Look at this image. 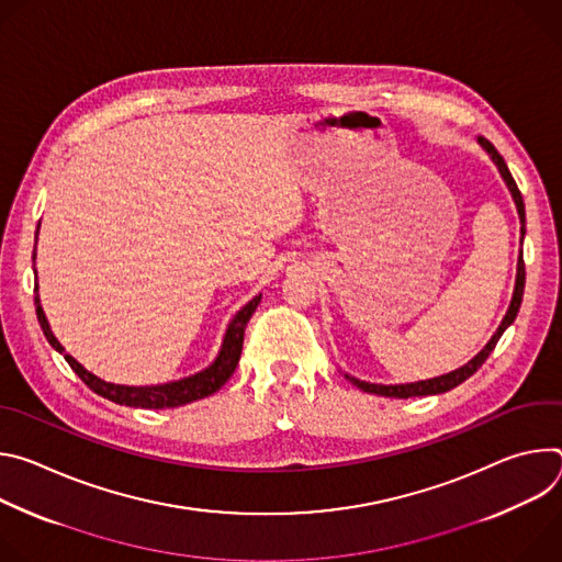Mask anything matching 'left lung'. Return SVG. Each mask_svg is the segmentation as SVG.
<instances>
[{
	"instance_id": "8db88e82",
	"label": "left lung",
	"mask_w": 562,
	"mask_h": 562,
	"mask_svg": "<svg viewBox=\"0 0 562 562\" xmlns=\"http://www.w3.org/2000/svg\"><path fill=\"white\" fill-rule=\"evenodd\" d=\"M477 142L485 146V150L492 155V159L496 162L501 176L505 178L512 195H514V202H516V209H518V215H520V233L525 237V202H522V195L518 191V184L516 180L512 178L507 165L503 155L494 148L492 142H487L485 137H477ZM522 291H525V260H522V254L518 258V276H516V289H514V297H512V304H509V311L505 315V319L501 323L498 331L494 334V338L487 342V347L480 351L473 360H469L464 367L447 373V375H438V378H431V380H423V382H412V384H369V382H362V380H356V378H349L356 386H360L362 391L367 393H375V395H384V397H416V395H436V393H445L458 384H462L467 378H471L480 367H483V362L490 358V353L496 349L501 336L505 334V329L514 323L516 315H518V308H520V302H522Z\"/></svg>"
}]
</instances>
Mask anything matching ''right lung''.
<instances>
[{
  "instance_id": "right-lung-1",
  "label": "right lung",
  "mask_w": 562,
  "mask_h": 562,
  "mask_svg": "<svg viewBox=\"0 0 562 562\" xmlns=\"http://www.w3.org/2000/svg\"><path fill=\"white\" fill-rule=\"evenodd\" d=\"M37 291V289H35ZM258 302H260V295H256L243 311H237V315L233 317V323L228 325L226 329V336H224V345H222V351L220 356L215 358V362L191 375V378H184V380H178V382H169V384H157V386H124V384H111V382H104L100 380L98 375H93L91 371H87L82 364H79L75 358H70L64 347L57 342V338L53 336L48 323H46V315L40 306V297H35V304H37V319H40V327L46 336V340L50 342V347L59 353H64L66 362L70 364V369L82 378V382L95 391L98 395L111 400V403L115 405H126V407H142V409H167V407H180V405H187V403H193V400H200V397H206L211 393H215L235 371L237 367V360H239V353H243V342H245V329H247V323L251 319L254 311L258 308Z\"/></svg>"
}]
</instances>
